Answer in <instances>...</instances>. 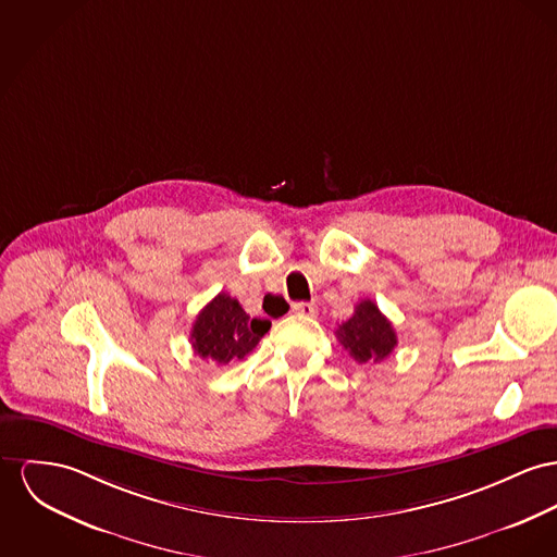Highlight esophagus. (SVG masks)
Here are the masks:
<instances>
[{"mask_svg": "<svg viewBox=\"0 0 557 557\" xmlns=\"http://www.w3.org/2000/svg\"><path fill=\"white\" fill-rule=\"evenodd\" d=\"M292 310L296 314H301V317H314L317 314V306L312 301H297L292 306Z\"/></svg>", "mask_w": 557, "mask_h": 557, "instance_id": "esophagus-1", "label": "esophagus"}]
</instances>
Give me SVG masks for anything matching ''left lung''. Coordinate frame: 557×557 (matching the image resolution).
Masks as SVG:
<instances>
[{
	"label": "left lung",
	"instance_id": "1",
	"mask_svg": "<svg viewBox=\"0 0 557 557\" xmlns=\"http://www.w3.org/2000/svg\"><path fill=\"white\" fill-rule=\"evenodd\" d=\"M335 335L348 355L359 363H377L397 346V334L391 321L371 299H361L355 306V314L337 327Z\"/></svg>",
	"mask_w": 557,
	"mask_h": 557
}]
</instances>
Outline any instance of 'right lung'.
<instances>
[{
    "label": "right lung",
    "mask_w": 557,
    "mask_h": 557,
    "mask_svg": "<svg viewBox=\"0 0 557 557\" xmlns=\"http://www.w3.org/2000/svg\"><path fill=\"white\" fill-rule=\"evenodd\" d=\"M268 330L270 321L251 319L238 299L218 294L198 312L189 339L198 357L227 366L245 359Z\"/></svg>",
    "instance_id": "obj_1"
}]
</instances>
